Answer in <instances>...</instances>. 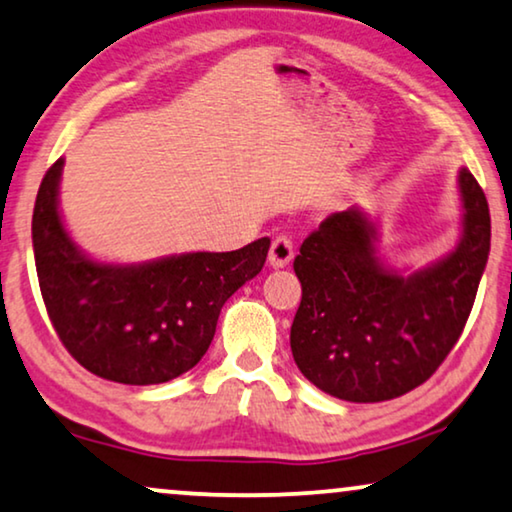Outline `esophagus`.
Listing matches in <instances>:
<instances>
[{
    "mask_svg": "<svg viewBox=\"0 0 512 512\" xmlns=\"http://www.w3.org/2000/svg\"><path fill=\"white\" fill-rule=\"evenodd\" d=\"M294 257V243L287 234H280L276 239L271 241V248H269V264L276 266V269H283L292 262Z\"/></svg>",
    "mask_w": 512,
    "mask_h": 512,
    "instance_id": "34e87169",
    "label": "esophagus"
}]
</instances>
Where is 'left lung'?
I'll use <instances>...</instances> for the list:
<instances>
[{
	"label": "left lung",
	"instance_id": "obj_1",
	"mask_svg": "<svg viewBox=\"0 0 512 512\" xmlns=\"http://www.w3.org/2000/svg\"><path fill=\"white\" fill-rule=\"evenodd\" d=\"M464 234L455 253L413 276L378 262L376 229L362 213H331L301 243V304L290 345L299 371L331 397L397 399L434 376L469 320L489 255V206L459 171Z\"/></svg>",
	"mask_w": 512,
	"mask_h": 512
}]
</instances>
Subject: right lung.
Returning <instances> with one entry per match:
<instances>
[{"instance_id": "right-lung-1", "label": "right lung", "mask_w": 512, "mask_h": 512, "mask_svg": "<svg viewBox=\"0 0 512 512\" xmlns=\"http://www.w3.org/2000/svg\"><path fill=\"white\" fill-rule=\"evenodd\" d=\"M57 160L32 215L43 304L83 369L122 385H160L190 371L213 341L220 308L266 262L269 239L232 253H187L139 266L78 253L57 211Z\"/></svg>"}]
</instances>
